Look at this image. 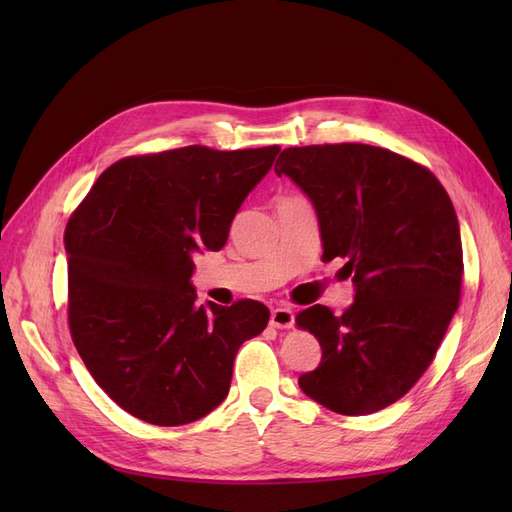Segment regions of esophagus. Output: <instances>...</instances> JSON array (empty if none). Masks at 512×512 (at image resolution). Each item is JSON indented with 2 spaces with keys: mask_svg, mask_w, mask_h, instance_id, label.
Listing matches in <instances>:
<instances>
[{
  "mask_svg": "<svg viewBox=\"0 0 512 512\" xmlns=\"http://www.w3.org/2000/svg\"><path fill=\"white\" fill-rule=\"evenodd\" d=\"M294 314L290 307H275L271 312V327L275 329H292Z\"/></svg>",
  "mask_w": 512,
  "mask_h": 512,
  "instance_id": "obj_1",
  "label": "esophagus"
}]
</instances>
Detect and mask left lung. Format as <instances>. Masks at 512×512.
<instances>
[{
  "mask_svg": "<svg viewBox=\"0 0 512 512\" xmlns=\"http://www.w3.org/2000/svg\"><path fill=\"white\" fill-rule=\"evenodd\" d=\"M290 177L318 215L322 260L344 258L354 303L312 305L299 329L322 348L301 391L337 414L378 412L404 397L436 356L461 294L455 207L427 168L361 143L284 149Z\"/></svg>",
  "mask_w": 512,
  "mask_h": 512,
  "instance_id": "left-lung-1",
  "label": "left lung"
}]
</instances>
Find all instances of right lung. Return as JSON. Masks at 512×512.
Returning a JSON list of instances; mask_svg holds the SVG:
<instances>
[{
  "mask_svg": "<svg viewBox=\"0 0 512 512\" xmlns=\"http://www.w3.org/2000/svg\"><path fill=\"white\" fill-rule=\"evenodd\" d=\"M280 147H183L106 168L66 226L68 322L100 389L132 416L188 425L228 395L269 309L196 305L194 254L218 252Z\"/></svg>",
  "mask_w": 512,
  "mask_h": 512,
  "instance_id": "obj_1",
  "label": "right lung"
}]
</instances>
